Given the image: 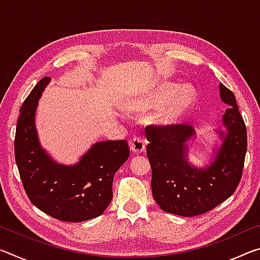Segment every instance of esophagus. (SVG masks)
Returning a JSON list of instances; mask_svg holds the SVG:
<instances>
[{
  "mask_svg": "<svg viewBox=\"0 0 260 260\" xmlns=\"http://www.w3.org/2000/svg\"><path fill=\"white\" fill-rule=\"evenodd\" d=\"M128 144L131 151H133L134 153H141L146 150V143L141 138H133L129 141Z\"/></svg>",
  "mask_w": 260,
  "mask_h": 260,
  "instance_id": "obj_1",
  "label": "esophagus"
}]
</instances>
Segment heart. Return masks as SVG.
<instances>
[{"instance_id": "b5f03b06", "label": "heart", "mask_w": 260, "mask_h": 260, "mask_svg": "<svg viewBox=\"0 0 260 260\" xmlns=\"http://www.w3.org/2000/svg\"><path fill=\"white\" fill-rule=\"evenodd\" d=\"M193 103L195 93L189 87H182L177 83H161L151 94L136 96L125 101L122 109L127 112L144 113L150 110L160 109L165 105L164 108L153 116L152 122L159 128L167 129L178 125Z\"/></svg>"}]
</instances>
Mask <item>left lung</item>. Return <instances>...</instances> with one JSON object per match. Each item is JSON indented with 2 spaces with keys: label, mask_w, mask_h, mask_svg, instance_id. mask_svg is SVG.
Returning <instances> with one entry per match:
<instances>
[{
  "label": "left lung",
  "mask_w": 260,
  "mask_h": 260,
  "mask_svg": "<svg viewBox=\"0 0 260 260\" xmlns=\"http://www.w3.org/2000/svg\"><path fill=\"white\" fill-rule=\"evenodd\" d=\"M220 99L230 105L222 116L226 131H215L221 143L204 167L188 161L189 144L196 136L190 125L162 129L147 127V155L151 165L152 196L165 212L182 217L200 215L234 193L243 172L246 153V128L234 94L222 83Z\"/></svg>",
  "instance_id": "1"
}]
</instances>
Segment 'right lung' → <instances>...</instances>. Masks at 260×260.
Returning a JSON list of instances; mask_svg holds the SVG:
<instances>
[{
    "label": "right lung",
    "instance_id": "right-lung-1",
    "mask_svg": "<svg viewBox=\"0 0 260 260\" xmlns=\"http://www.w3.org/2000/svg\"><path fill=\"white\" fill-rule=\"evenodd\" d=\"M51 79L42 78L20 108L15 138V157L29 201L42 212L69 222L102 214L112 200L114 174L128 159L125 140L94 143L74 165L59 164L41 147L35 112Z\"/></svg>",
    "mask_w": 260,
    "mask_h": 260
}]
</instances>
